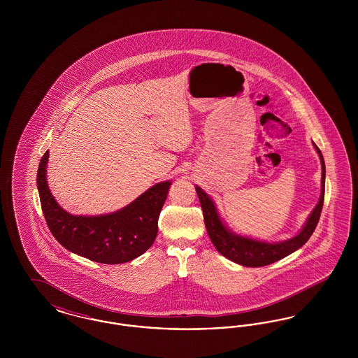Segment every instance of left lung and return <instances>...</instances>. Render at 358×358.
<instances>
[{"label": "left lung", "instance_id": "1", "mask_svg": "<svg viewBox=\"0 0 358 358\" xmlns=\"http://www.w3.org/2000/svg\"><path fill=\"white\" fill-rule=\"evenodd\" d=\"M314 149L320 155L321 166H322V178H321V196L311 213L308 215L305 225L302 229L292 238L283 240V241H263L257 238H248L238 235L236 232L231 231L227 224L222 222L220 213L215 205V201L205 193L204 190L196 185V192L200 200V204L203 208L204 215L205 227L208 231V235L216 250L229 259L231 262H235L244 267H263L275 263L289 254L299 250L310 236L313 235L317 224L320 222V216L322 212L324 199V155L318 146L313 142Z\"/></svg>", "mask_w": 358, "mask_h": 358}]
</instances>
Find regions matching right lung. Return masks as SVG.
<instances>
[{
  "mask_svg": "<svg viewBox=\"0 0 358 358\" xmlns=\"http://www.w3.org/2000/svg\"><path fill=\"white\" fill-rule=\"evenodd\" d=\"M48 158L50 152H45L40 161L37 189L52 235L64 248L96 263L120 264L136 259L152 247L171 180L149 187L115 212L96 216L72 215L52 196L47 181Z\"/></svg>",
  "mask_w": 358,
  "mask_h": 358,
  "instance_id": "right-lung-1",
  "label": "right lung"
}]
</instances>
